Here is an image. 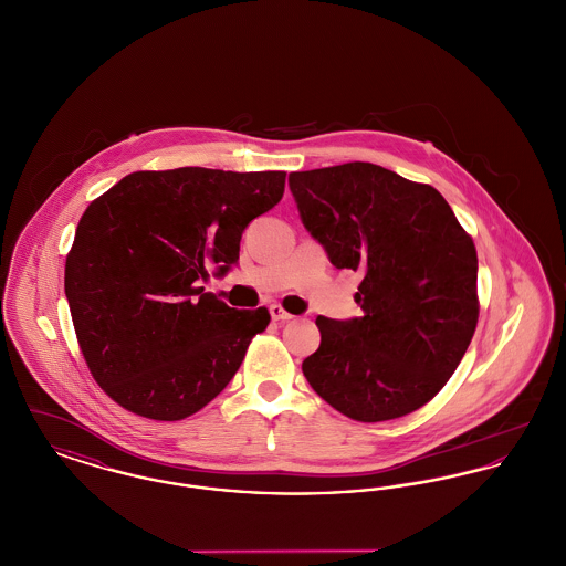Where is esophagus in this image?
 Wrapping results in <instances>:
<instances>
[{
    "label": "esophagus",
    "instance_id": "34e87169",
    "mask_svg": "<svg viewBox=\"0 0 566 566\" xmlns=\"http://www.w3.org/2000/svg\"><path fill=\"white\" fill-rule=\"evenodd\" d=\"M270 314L273 321H277V323H289V321H293L295 316L293 314H289L282 305H277V303H273L270 305Z\"/></svg>",
    "mask_w": 566,
    "mask_h": 566
}]
</instances>
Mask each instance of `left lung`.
<instances>
[{"label": "left lung", "mask_w": 566, "mask_h": 566, "mask_svg": "<svg viewBox=\"0 0 566 566\" xmlns=\"http://www.w3.org/2000/svg\"><path fill=\"white\" fill-rule=\"evenodd\" d=\"M305 229L337 270L360 271L363 316H318L310 386L358 422L407 416L446 386L480 318L478 252L431 185L374 163L293 171Z\"/></svg>", "instance_id": "obj_1"}]
</instances>
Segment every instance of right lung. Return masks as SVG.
<instances>
[{
    "mask_svg": "<svg viewBox=\"0 0 566 566\" xmlns=\"http://www.w3.org/2000/svg\"><path fill=\"white\" fill-rule=\"evenodd\" d=\"M286 171H134L91 201L65 259L86 367L142 418L197 413L238 374L268 307L235 310L201 282L240 259L243 229L284 195Z\"/></svg>",
    "mask_w": 566,
    "mask_h": 566,
    "instance_id": "obj_1",
    "label": "right lung"
}]
</instances>
